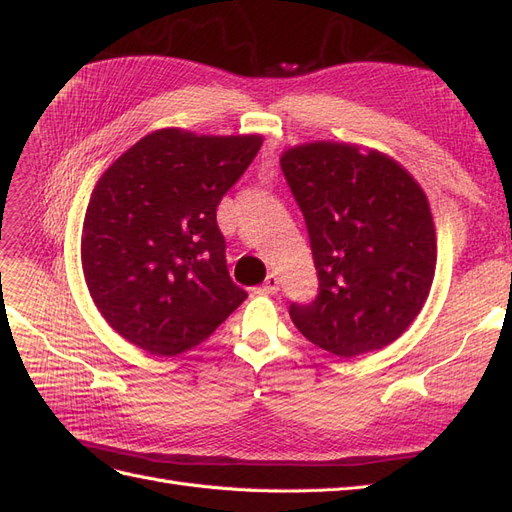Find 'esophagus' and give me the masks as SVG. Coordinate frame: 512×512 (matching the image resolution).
Masks as SVG:
<instances>
[{
	"label": "esophagus",
	"mask_w": 512,
	"mask_h": 512,
	"mask_svg": "<svg viewBox=\"0 0 512 512\" xmlns=\"http://www.w3.org/2000/svg\"><path fill=\"white\" fill-rule=\"evenodd\" d=\"M277 290H280V280H277V275H267V280L262 282V286L258 288V292L262 294H275Z\"/></svg>",
	"instance_id": "obj_1"
}]
</instances>
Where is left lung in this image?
<instances>
[{"label": "left lung", "instance_id": "obj_1", "mask_svg": "<svg viewBox=\"0 0 512 512\" xmlns=\"http://www.w3.org/2000/svg\"><path fill=\"white\" fill-rule=\"evenodd\" d=\"M318 271V297L290 305L309 342L342 359L393 344L436 273V228L421 185L393 158L316 141L280 158Z\"/></svg>", "mask_w": 512, "mask_h": 512}]
</instances>
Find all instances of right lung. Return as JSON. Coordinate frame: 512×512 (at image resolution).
Instances as JSON below:
<instances>
[{"label":"right lung","instance_id":"obj_1","mask_svg":"<svg viewBox=\"0 0 512 512\" xmlns=\"http://www.w3.org/2000/svg\"><path fill=\"white\" fill-rule=\"evenodd\" d=\"M260 145V134L164 128L98 179L83 222V273L100 314L130 344L156 356L188 352L247 299L228 275L215 209Z\"/></svg>","mask_w":512,"mask_h":512}]
</instances>
